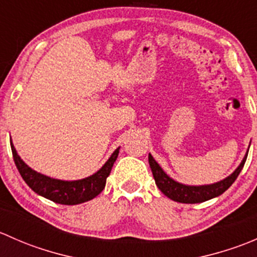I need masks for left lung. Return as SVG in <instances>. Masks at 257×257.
<instances>
[{
    "mask_svg": "<svg viewBox=\"0 0 257 257\" xmlns=\"http://www.w3.org/2000/svg\"><path fill=\"white\" fill-rule=\"evenodd\" d=\"M248 148H250V145H248ZM247 153L248 149L247 152H246L245 157L241 160L239 167H237L229 177H226L220 181H216V183L214 184H208V185H186V184L179 183V181L170 178L169 175L162 169V167L155 162V159L152 157V154H149L148 159H149V165L150 169H152L153 177H154L155 184H157L159 190L162 191L165 196H168V198L172 199V200L177 201V203L198 204L221 195L222 193H225V191L232 185V183L236 180L241 169L243 168L246 158H247Z\"/></svg>",
    "mask_w": 257,
    "mask_h": 257,
    "instance_id": "8db88e82",
    "label": "left lung"
}]
</instances>
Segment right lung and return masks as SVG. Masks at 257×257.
<instances>
[{
    "label": "right lung",
    "mask_w": 257,
    "mask_h": 257,
    "mask_svg": "<svg viewBox=\"0 0 257 257\" xmlns=\"http://www.w3.org/2000/svg\"><path fill=\"white\" fill-rule=\"evenodd\" d=\"M11 149L15 164H16L21 177L36 194L57 204H62V205H77V204L92 200L102 193L114 162L118 158L120 147L114 150L109 159L104 163V165L98 172H95L90 177L79 179V180H61V179H54L45 174H41V173L36 172L32 168L28 167L21 159L12 141Z\"/></svg>",
    "instance_id": "right-lung-1"
}]
</instances>
